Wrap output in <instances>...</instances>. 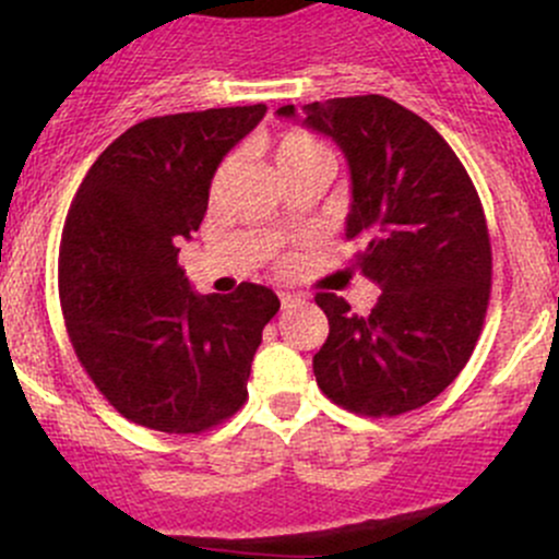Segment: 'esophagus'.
Segmentation results:
<instances>
[{
  "mask_svg": "<svg viewBox=\"0 0 559 559\" xmlns=\"http://www.w3.org/2000/svg\"><path fill=\"white\" fill-rule=\"evenodd\" d=\"M280 304L282 309H293L298 307V304H304V296L301 293H280Z\"/></svg>",
  "mask_w": 559,
  "mask_h": 559,
  "instance_id": "obj_1",
  "label": "esophagus"
}]
</instances>
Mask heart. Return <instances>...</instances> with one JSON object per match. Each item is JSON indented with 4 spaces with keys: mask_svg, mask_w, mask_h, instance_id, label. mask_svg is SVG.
<instances>
[{
    "mask_svg": "<svg viewBox=\"0 0 559 559\" xmlns=\"http://www.w3.org/2000/svg\"><path fill=\"white\" fill-rule=\"evenodd\" d=\"M272 158L274 166H277L280 177L296 175V171H307V169H322L331 171L333 169V153L325 142H320L318 136H312L309 131L293 129L285 131V134L277 136L272 147ZM226 169L217 171L215 182L223 180Z\"/></svg>",
    "mask_w": 559,
    "mask_h": 559,
    "instance_id": "heart-1",
    "label": "heart"
}]
</instances>
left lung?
I'll list each match as a JSON object with an SVG mask.
<instances>
[{"instance_id": "8db88e82", "label": "left lung", "mask_w": 559, "mask_h": 559, "mask_svg": "<svg viewBox=\"0 0 559 559\" xmlns=\"http://www.w3.org/2000/svg\"><path fill=\"white\" fill-rule=\"evenodd\" d=\"M304 126L347 158L344 234L364 245L355 266L382 290L368 314L336 293L314 296L331 328L314 377L355 414L412 412L450 388L485 325L492 250L479 193L444 136L388 96L312 102Z\"/></svg>"}]
</instances>
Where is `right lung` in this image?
<instances>
[{
	"instance_id": "obj_1",
	"label": "right lung",
	"mask_w": 559,
	"mask_h": 559,
	"mask_svg": "<svg viewBox=\"0 0 559 559\" xmlns=\"http://www.w3.org/2000/svg\"><path fill=\"white\" fill-rule=\"evenodd\" d=\"M266 105L142 120L96 158L64 223L59 298L99 393L136 425L201 433L239 412L277 293L241 282L199 296L177 266L226 153Z\"/></svg>"
}]
</instances>
